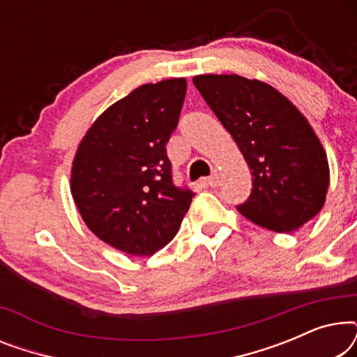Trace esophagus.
<instances>
[{"label": "esophagus", "instance_id": "1", "mask_svg": "<svg viewBox=\"0 0 357 357\" xmlns=\"http://www.w3.org/2000/svg\"><path fill=\"white\" fill-rule=\"evenodd\" d=\"M206 183L209 185V187H213V188L218 187V185H219V174L216 172V170H214V172L206 178Z\"/></svg>", "mask_w": 357, "mask_h": 357}]
</instances>
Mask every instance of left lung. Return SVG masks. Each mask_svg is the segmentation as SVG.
I'll list each match as a JSON object with an SVG mask.
<instances>
[{"label":"left lung","mask_w":357,"mask_h":357,"mask_svg":"<svg viewBox=\"0 0 357 357\" xmlns=\"http://www.w3.org/2000/svg\"><path fill=\"white\" fill-rule=\"evenodd\" d=\"M193 84L252 170V193L238 213L257 226L286 234L315 218L325 203L330 169L305 116L261 81L202 75Z\"/></svg>","instance_id":"1"}]
</instances>
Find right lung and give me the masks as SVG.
Here are the masks:
<instances>
[{"mask_svg": "<svg viewBox=\"0 0 357 357\" xmlns=\"http://www.w3.org/2000/svg\"><path fill=\"white\" fill-rule=\"evenodd\" d=\"M187 94L183 77L144 84L94 121L71 170L86 226L128 255L149 257L177 234L195 193L177 187L165 144Z\"/></svg>", "mask_w": 357, "mask_h": 357, "instance_id": "1", "label": "right lung"}]
</instances>
